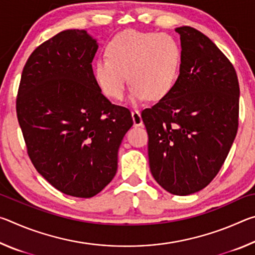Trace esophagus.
I'll return each mask as SVG.
<instances>
[{"label":"esophagus","instance_id":"1","mask_svg":"<svg viewBox=\"0 0 255 255\" xmlns=\"http://www.w3.org/2000/svg\"><path fill=\"white\" fill-rule=\"evenodd\" d=\"M131 117H132V122H133V126L135 127H139L143 125V119H141L140 112L138 110H132L131 111Z\"/></svg>","mask_w":255,"mask_h":255}]
</instances>
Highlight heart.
Segmentation results:
<instances>
[{"instance_id": "b5f03b06", "label": "heart", "mask_w": 255, "mask_h": 255, "mask_svg": "<svg viewBox=\"0 0 255 255\" xmlns=\"http://www.w3.org/2000/svg\"><path fill=\"white\" fill-rule=\"evenodd\" d=\"M181 50L169 34L127 29L115 34L106 46V56L93 64V79L112 100H123L127 74L132 105L149 99L161 101L178 81Z\"/></svg>"}]
</instances>
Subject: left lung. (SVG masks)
<instances>
[{
  "label": "left lung",
  "instance_id": "8db88e82",
  "mask_svg": "<svg viewBox=\"0 0 255 255\" xmlns=\"http://www.w3.org/2000/svg\"><path fill=\"white\" fill-rule=\"evenodd\" d=\"M181 64L172 92L141 112L149 169L167 192L188 196L223 166L239 127L240 85L230 60L204 33L176 28Z\"/></svg>",
  "mask_w": 255,
  "mask_h": 255
}]
</instances>
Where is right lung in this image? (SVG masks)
<instances>
[{"mask_svg":"<svg viewBox=\"0 0 255 255\" xmlns=\"http://www.w3.org/2000/svg\"><path fill=\"white\" fill-rule=\"evenodd\" d=\"M98 42L64 30L33 50L23 67L16 116L36 170L60 192L91 198L111 182L132 118L93 79Z\"/></svg>","mask_w":255,"mask_h":255,"instance_id":"right-lung-1","label":"right lung"}]
</instances>
